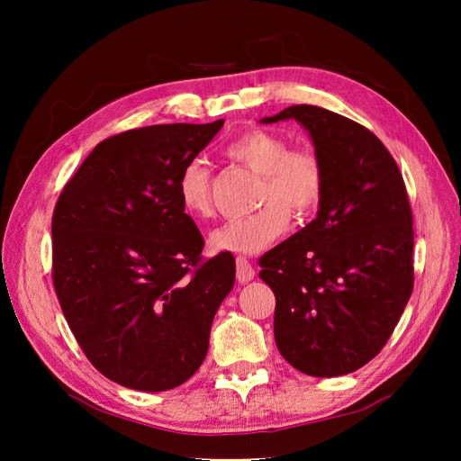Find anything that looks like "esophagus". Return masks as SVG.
<instances>
[{
    "instance_id": "esophagus-1",
    "label": "esophagus",
    "mask_w": 461,
    "mask_h": 461,
    "mask_svg": "<svg viewBox=\"0 0 461 461\" xmlns=\"http://www.w3.org/2000/svg\"><path fill=\"white\" fill-rule=\"evenodd\" d=\"M254 275H256V271H254L252 263H249L248 258H244V256L236 258V278H239V283L252 281Z\"/></svg>"
}]
</instances>
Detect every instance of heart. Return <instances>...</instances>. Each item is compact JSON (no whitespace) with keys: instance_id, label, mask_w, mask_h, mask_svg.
I'll use <instances>...</instances> for the list:
<instances>
[{"instance_id":"obj_1","label":"heart","mask_w":461,"mask_h":461,"mask_svg":"<svg viewBox=\"0 0 461 461\" xmlns=\"http://www.w3.org/2000/svg\"><path fill=\"white\" fill-rule=\"evenodd\" d=\"M225 156L261 176L256 213L222 222L209 244L217 252L256 254L288 229L290 215L310 217L325 196V167L310 148H290L281 134L249 129L225 146ZM180 205L194 219L213 213V173L203 159L185 163L176 180Z\"/></svg>"}]
</instances>
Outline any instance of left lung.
Instances as JSON below:
<instances>
[{"label":"left lung","mask_w":461,"mask_h":461,"mask_svg":"<svg viewBox=\"0 0 461 461\" xmlns=\"http://www.w3.org/2000/svg\"><path fill=\"white\" fill-rule=\"evenodd\" d=\"M296 119L325 167L317 217L259 258L273 290L275 342L292 367L339 376L379 354L413 290V217L402 173L359 122L292 105L261 122Z\"/></svg>","instance_id":"left-lung-1"}]
</instances>
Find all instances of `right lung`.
Returning a JSON list of instances; mask_svg holds the SVG:
<instances>
[{
    "instance_id": "add662e5",
    "label": "right lung",
    "mask_w": 461,
    "mask_h": 461,
    "mask_svg": "<svg viewBox=\"0 0 461 461\" xmlns=\"http://www.w3.org/2000/svg\"><path fill=\"white\" fill-rule=\"evenodd\" d=\"M222 122L105 138L55 203V294L82 352L117 384L161 393L205 359L236 265L229 252L202 258L203 236L180 205L176 180Z\"/></svg>"
}]
</instances>
